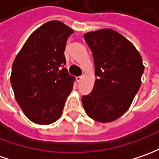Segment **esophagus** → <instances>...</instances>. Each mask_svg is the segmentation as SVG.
<instances>
[{
  "label": "esophagus",
  "mask_w": 159,
  "mask_h": 159,
  "mask_svg": "<svg viewBox=\"0 0 159 159\" xmlns=\"http://www.w3.org/2000/svg\"><path fill=\"white\" fill-rule=\"evenodd\" d=\"M75 80H76V82L79 84V83H81V81L83 80V76H77V77H75Z\"/></svg>",
  "instance_id": "obj_1"
}]
</instances>
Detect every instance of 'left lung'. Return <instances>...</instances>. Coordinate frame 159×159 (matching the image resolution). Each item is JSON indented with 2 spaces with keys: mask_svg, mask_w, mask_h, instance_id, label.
I'll return each instance as SVG.
<instances>
[{
  "mask_svg": "<svg viewBox=\"0 0 159 159\" xmlns=\"http://www.w3.org/2000/svg\"><path fill=\"white\" fill-rule=\"evenodd\" d=\"M93 55L92 91L82 98L87 115L100 123L116 120L130 106L141 86L144 67L132 43L109 29L84 34Z\"/></svg>",
  "mask_w": 159,
  "mask_h": 159,
  "instance_id": "1",
  "label": "left lung"
}]
</instances>
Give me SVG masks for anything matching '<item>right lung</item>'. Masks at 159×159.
<instances>
[{
    "instance_id": "obj_1",
    "label": "right lung",
    "mask_w": 159,
    "mask_h": 159,
    "mask_svg": "<svg viewBox=\"0 0 159 159\" xmlns=\"http://www.w3.org/2000/svg\"><path fill=\"white\" fill-rule=\"evenodd\" d=\"M72 33L61 21H48L30 35L14 61L10 82L15 97L35 124L56 122L73 89L74 77L63 67V52Z\"/></svg>"
}]
</instances>
